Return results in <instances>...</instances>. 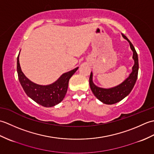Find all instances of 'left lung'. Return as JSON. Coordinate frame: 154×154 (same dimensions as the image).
<instances>
[{
	"label": "left lung",
	"mask_w": 154,
	"mask_h": 154,
	"mask_svg": "<svg viewBox=\"0 0 154 154\" xmlns=\"http://www.w3.org/2000/svg\"><path fill=\"white\" fill-rule=\"evenodd\" d=\"M122 37L129 42L130 48L133 51V60H134V65L132 67V71L130 74L129 77L120 84L119 85L116 86L110 89H103L96 86L93 82V73L91 72L89 77V84L91 89L94 95L101 102L106 104H115L119 101L122 100L126 96L128 95L131 92L136 82L137 77L138 73V57L136 53L134 47L132 44L126 38V35L122 34Z\"/></svg>",
	"instance_id": "left-lung-1"
}]
</instances>
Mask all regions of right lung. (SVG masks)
<instances>
[{
	"mask_svg": "<svg viewBox=\"0 0 154 154\" xmlns=\"http://www.w3.org/2000/svg\"><path fill=\"white\" fill-rule=\"evenodd\" d=\"M19 54L17 57L18 76L26 94L35 103L45 107H51L61 103L66 94L69 79L79 67L63 73L54 83L40 85L32 82L23 73L19 63Z\"/></svg>",
	"mask_w": 154,
	"mask_h": 154,
	"instance_id": "obj_1",
	"label": "right lung"
}]
</instances>
